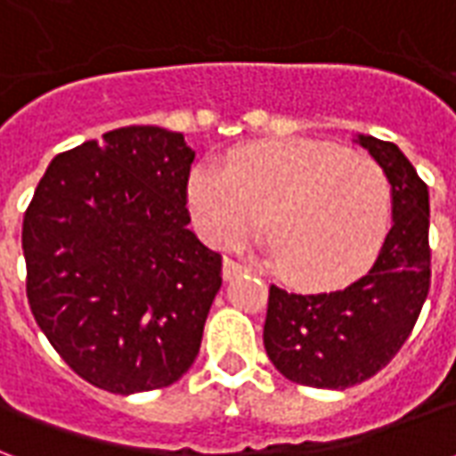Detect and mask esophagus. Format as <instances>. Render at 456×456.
Instances as JSON below:
<instances>
[{
    "instance_id": "1",
    "label": "esophagus",
    "mask_w": 456,
    "mask_h": 456,
    "mask_svg": "<svg viewBox=\"0 0 456 456\" xmlns=\"http://www.w3.org/2000/svg\"><path fill=\"white\" fill-rule=\"evenodd\" d=\"M247 271V266L237 261V258H224V266H222V273H224V281H232V278L241 276Z\"/></svg>"
}]
</instances>
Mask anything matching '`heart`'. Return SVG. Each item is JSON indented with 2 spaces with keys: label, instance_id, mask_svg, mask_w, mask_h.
I'll return each instance as SVG.
<instances>
[{
  "label": "heart",
  "instance_id": "obj_1",
  "mask_svg": "<svg viewBox=\"0 0 456 456\" xmlns=\"http://www.w3.org/2000/svg\"><path fill=\"white\" fill-rule=\"evenodd\" d=\"M188 202L200 232L237 247L266 217L281 273L303 288H337L363 273L391 224L393 192L376 160L322 141H261L227 170L195 168Z\"/></svg>",
  "mask_w": 456,
  "mask_h": 456
}]
</instances>
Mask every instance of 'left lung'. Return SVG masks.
<instances>
[{
	"instance_id": "obj_1",
	"label": "left lung",
	"mask_w": 456,
	"mask_h": 456,
	"mask_svg": "<svg viewBox=\"0 0 456 456\" xmlns=\"http://www.w3.org/2000/svg\"><path fill=\"white\" fill-rule=\"evenodd\" d=\"M393 190V227L371 268L332 293L268 290L264 346L286 379L349 388L388 366L408 342L430 293L428 185L391 141L359 136Z\"/></svg>"
}]
</instances>
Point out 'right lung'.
Returning <instances> with one entry per match:
<instances>
[{"label": "right lung", "instance_id": "right-lung-1", "mask_svg": "<svg viewBox=\"0 0 456 456\" xmlns=\"http://www.w3.org/2000/svg\"><path fill=\"white\" fill-rule=\"evenodd\" d=\"M192 159L178 131H107L58 153L26 208L31 313L102 391L166 388L200 352L222 254L188 229Z\"/></svg>", "mask_w": 456, "mask_h": 456}]
</instances>
